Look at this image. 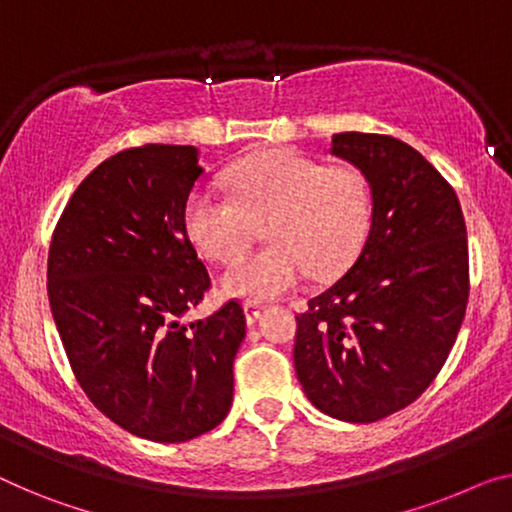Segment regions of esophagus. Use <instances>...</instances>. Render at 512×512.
I'll return each mask as SVG.
<instances>
[{
	"instance_id": "1",
	"label": "esophagus",
	"mask_w": 512,
	"mask_h": 512,
	"mask_svg": "<svg viewBox=\"0 0 512 512\" xmlns=\"http://www.w3.org/2000/svg\"><path fill=\"white\" fill-rule=\"evenodd\" d=\"M259 312H262V308H259L257 303H253V301L243 303V315H246V322H248V324H255V322H257Z\"/></svg>"
}]
</instances>
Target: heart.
<instances>
[{
    "instance_id": "heart-1",
    "label": "heart",
    "mask_w": 512,
    "mask_h": 512,
    "mask_svg": "<svg viewBox=\"0 0 512 512\" xmlns=\"http://www.w3.org/2000/svg\"><path fill=\"white\" fill-rule=\"evenodd\" d=\"M232 197L197 188L183 207V225L204 257L230 264L265 223L270 246L234 263L225 294L271 301L310 276L331 280L356 262L368 241L375 200L356 165H324L289 149L264 151L227 172Z\"/></svg>"
}]
</instances>
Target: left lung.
Returning <instances> with one entry per match:
<instances>
[{"mask_svg": "<svg viewBox=\"0 0 512 512\" xmlns=\"http://www.w3.org/2000/svg\"><path fill=\"white\" fill-rule=\"evenodd\" d=\"M331 154L368 177L375 213L352 269L296 317L294 368L319 411L375 423L451 354L469 301L467 225L451 183L407 142L338 133Z\"/></svg>", "mask_w": 512, "mask_h": 512, "instance_id": "left-lung-1", "label": "left lung"}]
</instances>
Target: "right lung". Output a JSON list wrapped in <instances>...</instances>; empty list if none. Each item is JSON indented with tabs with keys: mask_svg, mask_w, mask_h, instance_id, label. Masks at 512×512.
<instances>
[{
	"mask_svg": "<svg viewBox=\"0 0 512 512\" xmlns=\"http://www.w3.org/2000/svg\"><path fill=\"white\" fill-rule=\"evenodd\" d=\"M200 174L195 147L119 151L68 200L48 253L50 310L82 391L112 423L160 444L220 425L246 338L234 299L183 322L211 287L183 225Z\"/></svg>",
	"mask_w": 512,
	"mask_h": 512,
	"instance_id": "obj_1",
	"label": "right lung"
}]
</instances>
